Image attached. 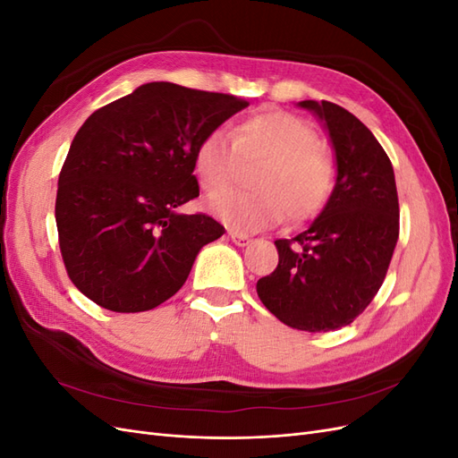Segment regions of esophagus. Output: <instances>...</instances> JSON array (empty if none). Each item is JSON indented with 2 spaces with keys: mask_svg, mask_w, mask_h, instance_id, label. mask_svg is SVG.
Wrapping results in <instances>:
<instances>
[{
  "mask_svg": "<svg viewBox=\"0 0 458 458\" xmlns=\"http://www.w3.org/2000/svg\"><path fill=\"white\" fill-rule=\"evenodd\" d=\"M229 237H231V241L237 244V246H246V244H250L252 242V239L250 237H246V234H242V233H234V231H229Z\"/></svg>",
  "mask_w": 458,
  "mask_h": 458,
  "instance_id": "obj_1",
  "label": "esophagus"
}]
</instances>
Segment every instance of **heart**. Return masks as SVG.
<instances>
[{
  "mask_svg": "<svg viewBox=\"0 0 458 458\" xmlns=\"http://www.w3.org/2000/svg\"><path fill=\"white\" fill-rule=\"evenodd\" d=\"M261 159L254 191L226 193L239 161ZM192 172L210 200V212L234 233H258L286 219L301 224L325 210L335 191V162L303 118L266 108L241 118L229 135L208 131L192 152Z\"/></svg>",
  "mask_w": 458,
  "mask_h": 458,
  "instance_id": "obj_1",
  "label": "heart"
}]
</instances>
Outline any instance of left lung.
I'll list each match as a JSON object with an SVG mask.
<instances>
[{"mask_svg":"<svg viewBox=\"0 0 458 458\" xmlns=\"http://www.w3.org/2000/svg\"><path fill=\"white\" fill-rule=\"evenodd\" d=\"M298 105L325 123L336 185L308 231L275 241L279 266L256 290L284 325L328 332L353 323L382 286L399 237V200L392 162L361 120L328 101Z\"/></svg>","mask_w":458,"mask_h":458,"instance_id":"8db88e82","label":"left lung"}]
</instances>
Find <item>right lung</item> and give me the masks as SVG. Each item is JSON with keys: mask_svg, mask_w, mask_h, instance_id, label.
<instances>
[{"mask_svg": "<svg viewBox=\"0 0 458 458\" xmlns=\"http://www.w3.org/2000/svg\"><path fill=\"white\" fill-rule=\"evenodd\" d=\"M248 101L150 81L95 110L59 174V246L68 276L97 306L137 313L183 286L200 248L225 227L175 208L199 197L192 152Z\"/></svg>", "mask_w": 458, "mask_h": 458, "instance_id": "1", "label": "right lung"}]
</instances>
